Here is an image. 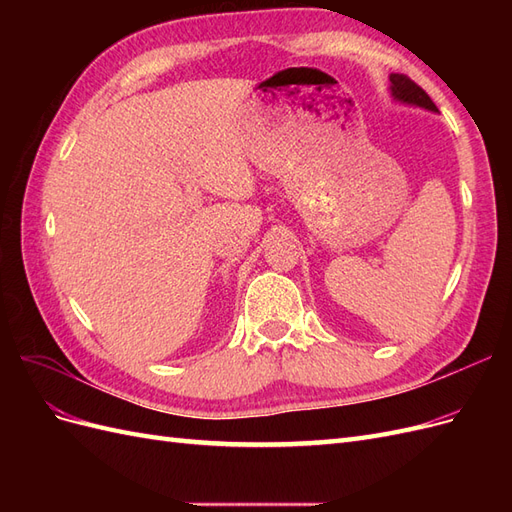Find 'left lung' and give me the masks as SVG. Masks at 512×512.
<instances>
[{
    "instance_id": "obj_1",
    "label": "left lung",
    "mask_w": 512,
    "mask_h": 512,
    "mask_svg": "<svg viewBox=\"0 0 512 512\" xmlns=\"http://www.w3.org/2000/svg\"><path fill=\"white\" fill-rule=\"evenodd\" d=\"M391 91L401 102L423 106L427 111H438V106L425 94V89L418 87L406 74H391Z\"/></svg>"
}]
</instances>
